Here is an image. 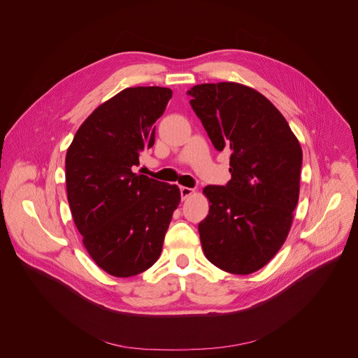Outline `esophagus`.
Wrapping results in <instances>:
<instances>
[{
    "mask_svg": "<svg viewBox=\"0 0 358 358\" xmlns=\"http://www.w3.org/2000/svg\"><path fill=\"white\" fill-rule=\"evenodd\" d=\"M180 192H181V198L187 199L189 195L194 194V189L189 187H180Z\"/></svg>",
    "mask_w": 358,
    "mask_h": 358,
    "instance_id": "esophagus-1",
    "label": "esophagus"
}]
</instances>
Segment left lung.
<instances>
[{"label":"left lung","instance_id":"1","mask_svg":"<svg viewBox=\"0 0 358 358\" xmlns=\"http://www.w3.org/2000/svg\"><path fill=\"white\" fill-rule=\"evenodd\" d=\"M187 93L214 147L231 150L228 184L203 188L211 206L198 225L202 250L225 272H257L275 257L290 231L301 147L282 113L252 87L202 83Z\"/></svg>","mask_w":358,"mask_h":358}]
</instances>
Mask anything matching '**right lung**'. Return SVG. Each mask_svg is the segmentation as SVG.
I'll return each mask as SVG.
<instances>
[{
    "mask_svg": "<svg viewBox=\"0 0 358 358\" xmlns=\"http://www.w3.org/2000/svg\"><path fill=\"white\" fill-rule=\"evenodd\" d=\"M173 90L127 87L100 105L71 143L65 169L75 225L92 259L105 272L130 278L159 259L180 188L133 173L152 147L156 120Z\"/></svg>",
    "mask_w": 358,
    "mask_h": 358,
    "instance_id": "1",
    "label": "right lung"
}]
</instances>
